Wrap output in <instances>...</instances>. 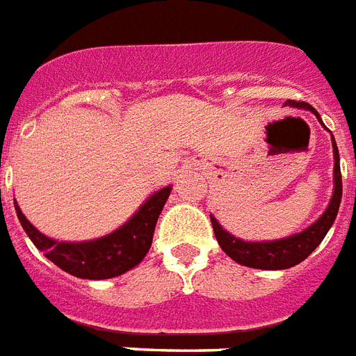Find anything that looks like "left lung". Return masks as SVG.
Masks as SVG:
<instances>
[{
  "instance_id": "1",
  "label": "left lung",
  "mask_w": 356,
  "mask_h": 356,
  "mask_svg": "<svg viewBox=\"0 0 356 356\" xmlns=\"http://www.w3.org/2000/svg\"><path fill=\"white\" fill-rule=\"evenodd\" d=\"M284 106H291L298 110H308L319 119L323 124L319 113L312 108L308 102H295V100H287ZM332 138V154H334V190H332V197H330L329 205L323 211V214L317 218L314 224L305 227L302 232L293 233L289 237L275 238V241H244L229 232H226L220 226V222L211 214V222H213V232L216 235V241L220 244V248L226 252L227 256L232 257L233 261L238 265L252 268H261V270H284V268L295 267L300 261H305L306 257L310 256L312 252L316 250L321 244L325 235L329 233L336 220V214L340 209L341 202V172H340V153L336 147L334 136Z\"/></svg>"
}]
</instances>
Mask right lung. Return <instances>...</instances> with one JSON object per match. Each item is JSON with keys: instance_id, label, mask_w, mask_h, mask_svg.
<instances>
[{"instance_id": "right-lung-1", "label": "right lung", "mask_w": 356, "mask_h": 356, "mask_svg": "<svg viewBox=\"0 0 356 356\" xmlns=\"http://www.w3.org/2000/svg\"><path fill=\"white\" fill-rule=\"evenodd\" d=\"M170 192H172L170 184L156 190L115 232L81 243L56 241L48 237L27 220L16 200L15 209L27 237L31 238V243L40 252H44V256L54 265H58L61 270L76 278L106 280V278L124 275L127 270L140 265L143 257L147 256L153 243L154 226L164 209V203L170 197Z\"/></svg>"}]
</instances>
